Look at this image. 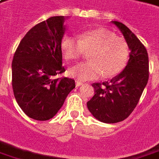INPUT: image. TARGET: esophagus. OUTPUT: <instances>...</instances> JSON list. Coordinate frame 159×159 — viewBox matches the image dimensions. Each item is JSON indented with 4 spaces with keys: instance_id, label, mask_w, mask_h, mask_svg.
Wrapping results in <instances>:
<instances>
[{
    "instance_id": "1",
    "label": "esophagus",
    "mask_w": 159,
    "mask_h": 159,
    "mask_svg": "<svg viewBox=\"0 0 159 159\" xmlns=\"http://www.w3.org/2000/svg\"><path fill=\"white\" fill-rule=\"evenodd\" d=\"M81 85H83V82H81V81H78V80H76V87H79Z\"/></svg>"
}]
</instances>
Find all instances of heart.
Wrapping results in <instances>:
<instances>
[{
    "mask_svg": "<svg viewBox=\"0 0 159 159\" xmlns=\"http://www.w3.org/2000/svg\"><path fill=\"white\" fill-rule=\"evenodd\" d=\"M61 50L66 60L76 61L90 53L91 61L74 66L69 75L80 81L117 76L124 70L130 58V47L125 39L108 29H96L76 37H65Z\"/></svg>",
    "mask_w": 159,
    "mask_h": 159,
    "instance_id": "obj_1",
    "label": "heart"
}]
</instances>
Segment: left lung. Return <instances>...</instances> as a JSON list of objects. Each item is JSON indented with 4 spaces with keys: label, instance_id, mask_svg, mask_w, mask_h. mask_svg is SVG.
Segmentation results:
<instances>
[{
    "label": "left lung",
    "instance_id": "8db88e82",
    "mask_svg": "<svg viewBox=\"0 0 159 159\" xmlns=\"http://www.w3.org/2000/svg\"><path fill=\"white\" fill-rule=\"evenodd\" d=\"M130 47V59L124 70L110 81L94 83L93 97L87 103L92 115L103 123L126 119L139 102L149 77L148 55L145 46L126 26L113 21Z\"/></svg>",
    "mask_w": 159,
    "mask_h": 159
}]
</instances>
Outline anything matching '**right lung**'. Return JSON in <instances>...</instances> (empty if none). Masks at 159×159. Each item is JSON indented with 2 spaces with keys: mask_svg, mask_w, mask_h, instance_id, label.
Wrapping results in <instances>:
<instances>
[{
  "mask_svg": "<svg viewBox=\"0 0 159 159\" xmlns=\"http://www.w3.org/2000/svg\"><path fill=\"white\" fill-rule=\"evenodd\" d=\"M64 20V16H56L38 23L26 34L14 54V96L23 112L36 120L53 118L76 87L71 78H56L66 70L61 46Z\"/></svg>",
  "mask_w": 159,
  "mask_h": 159,
  "instance_id": "add662e5",
  "label": "right lung"
}]
</instances>
